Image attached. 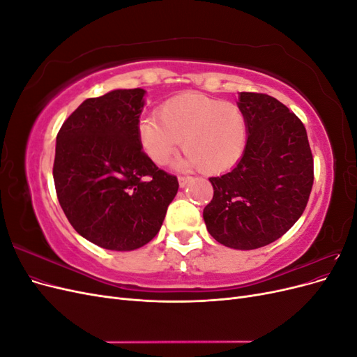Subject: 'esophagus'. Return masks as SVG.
I'll list each match as a JSON object with an SVG mask.
<instances>
[{
  "label": "esophagus",
  "instance_id": "34e87169",
  "mask_svg": "<svg viewBox=\"0 0 357 357\" xmlns=\"http://www.w3.org/2000/svg\"><path fill=\"white\" fill-rule=\"evenodd\" d=\"M190 180H192V177H189V176H180V177H178V185H180V188H185Z\"/></svg>",
  "mask_w": 357,
  "mask_h": 357
}]
</instances>
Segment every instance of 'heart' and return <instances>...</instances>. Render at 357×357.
I'll list each match as a JSON object with an SVG mask.
<instances>
[{"label": "heart", "instance_id": "heart-1", "mask_svg": "<svg viewBox=\"0 0 357 357\" xmlns=\"http://www.w3.org/2000/svg\"><path fill=\"white\" fill-rule=\"evenodd\" d=\"M158 116L139 121V147L156 165H167L183 139L181 165L219 176L234 168L245 153L248 123L241 107L201 93L172 96Z\"/></svg>", "mask_w": 357, "mask_h": 357}]
</instances>
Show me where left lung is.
Here are the masks:
<instances>
[{"instance_id": "left-lung-1", "label": "left lung", "mask_w": 357, "mask_h": 357, "mask_svg": "<svg viewBox=\"0 0 357 357\" xmlns=\"http://www.w3.org/2000/svg\"><path fill=\"white\" fill-rule=\"evenodd\" d=\"M248 143L234 169L211 177V202L204 208L210 235L236 250L278 240L304 213L314 181L305 126L266 93L241 92Z\"/></svg>"}]
</instances>
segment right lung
Listing matches in <instances>:
<instances>
[{"instance_id":"right-lung-1","label":"right lung","mask_w":357,"mask_h":357,"mask_svg":"<svg viewBox=\"0 0 357 357\" xmlns=\"http://www.w3.org/2000/svg\"><path fill=\"white\" fill-rule=\"evenodd\" d=\"M144 89L88 98L62 123L53 180L68 222L102 248L129 252L155 238L178 190L139 147Z\"/></svg>"}]
</instances>
